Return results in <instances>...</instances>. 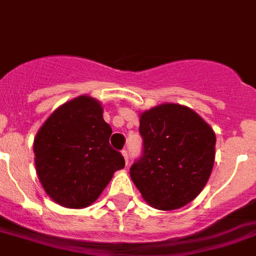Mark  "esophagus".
<instances>
[{
    "label": "esophagus",
    "instance_id": "esophagus-1",
    "mask_svg": "<svg viewBox=\"0 0 256 256\" xmlns=\"http://www.w3.org/2000/svg\"><path fill=\"white\" fill-rule=\"evenodd\" d=\"M122 155H123V156H124L126 164H128V162H130V158H128V152H126V150H123V152H122Z\"/></svg>",
    "mask_w": 256,
    "mask_h": 256
}]
</instances>
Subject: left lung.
Returning a JSON list of instances; mask_svg holds the SVG:
<instances>
[{
	"label": "left lung",
	"mask_w": 256,
	"mask_h": 256,
	"mask_svg": "<svg viewBox=\"0 0 256 256\" xmlns=\"http://www.w3.org/2000/svg\"><path fill=\"white\" fill-rule=\"evenodd\" d=\"M142 158L130 178L146 203L162 211L188 204L203 190L215 162V132L190 107L162 104L140 114Z\"/></svg>",
	"instance_id": "left-lung-1"
}]
</instances>
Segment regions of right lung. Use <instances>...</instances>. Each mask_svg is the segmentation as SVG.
<instances>
[{"label": "right lung", "instance_id": "add662e5", "mask_svg": "<svg viewBox=\"0 0 256 256\" xmlns=\"http://www.w3.org/2000/svg\"><path fill=\"white\" fill-rule=\"evenodd\" d=\"M112 130L101 102L82 94L60 104L36 133L34 166L44 190L67 208L98 200L114 174L126 166L110 146Z\"/></svg>", "mask_w": 256, "mask_h": 256}]
</instances>
